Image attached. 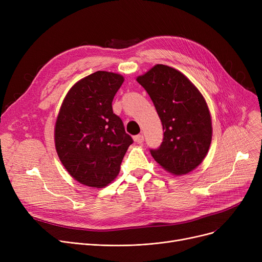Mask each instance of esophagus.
Here are the masks:
<instances>
[{
	"label": "esophagus",
	"mask_w": 262,
	"mask_h": 262,
	"mask_svg": "<svg viewBox=\"0 0 262 262\" xmlns=\"http://www.w3.org/2000/svg\"><path fill=\"white\" fill-rule=\"evenodd\" d=\"M135 141H136L137 143H142V142L144 141V136L141 135V134L135 136Z\"/></svg>",
	"instance_id": "obj_1"
}]
</instances>
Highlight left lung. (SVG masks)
<instances>
[{
	"label": "left lung",
	"mask_w": 262,
	"mask_h": 262,
	"mask_svg": "<svg viewBox=\"0 0 262 262\" xmlns=\"http://www.w3.org/2000/svg\"><path fill=\"white\" fill-rule=\"evenodd\" d=\"M137 81L149 95L164 130L160 146L150 148V155L175 175L194 170L207 155L212 137L203 95L184 74L164 64H156Z\"/></svg>",
	"instance_id": "8db88e82"
}]
</instances>
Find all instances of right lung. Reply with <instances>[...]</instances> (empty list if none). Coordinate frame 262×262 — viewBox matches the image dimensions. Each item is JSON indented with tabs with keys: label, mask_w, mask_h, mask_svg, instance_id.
I'll use <instances>...</instances> for the list:
<instances>
[{
	"label": "right lung",
	"mask_w": 262,
	"mask_h": 262,
	"mask_svg": "<svg viewBox=\"0 0 262 262\" xmlns=\"http://www.w3.org/2000/svg\"><path fill=\"white\" fill-rule=\"evenodd\" d=\"M124 78L96 71L68 92L55 125L58 157L74 180L103 188L119 174L121 162L134 142L113 112V100Z\"/></svg>",
	"instance_id": "obj_1"
}]
</instances>
